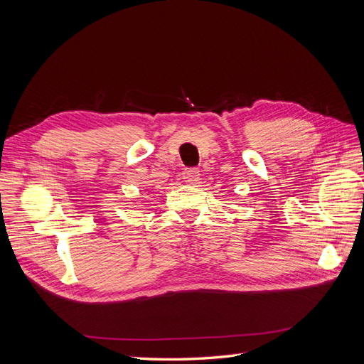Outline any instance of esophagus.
<instances>
[{"label":"esophagus","mask_w":364,"mask_h":364,"mask_svg":"<svg viewBox=\"0 0 364 364\" xmlns=\"http://www.w3.org/2000/svg\"><path fill=\"white\" fill-rule=\"evenodd\" d=\"M182 179H183L185 183L196 185L197 182H199V179H200L199 170H197V168H185L182 171Z\"/></svg>","instance_id":"34e87169"}]
</instances>
